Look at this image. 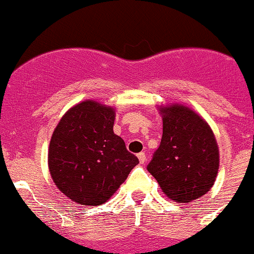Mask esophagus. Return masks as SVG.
Returning <instances> with one entry per match:
<instances>
[{"mask_svg": "<svg viewBox=\"0 0 254 254\" xmlns=\"http://www.w3.org/2000/svg\"><path fill=\"white\" fill-rule=\"evenodd\" d=\"M137 157H138V159H139L140 164H144V162H145V153H144V152L138 153Z\"/></svg>", "mask_w": 254, "mask_h": 254, "instance_id": "obj_1", "label": "esophagus"}]
</instances>
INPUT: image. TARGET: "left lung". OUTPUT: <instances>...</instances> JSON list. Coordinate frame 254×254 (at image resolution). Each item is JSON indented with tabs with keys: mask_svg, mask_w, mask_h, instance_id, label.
I'll use <instances>...</instances> for the list:
<instances>
[{
	"mask_svg": "<svg viewBox=\"0 0 254 254\" xmlns=\"http://www.w3.org/2000/svg\"><path fill=\"white\" fill-rule=\"evenodd\" d=\"M163 135L147 169L177 202L206 194L218 172V147L209 125L189 107H162Z\"/></svg>",
	"mask_w": 254,
	"mask_h": 254,
	"instance_id": "left-lung-1",
	"label": "left lung"
}]
</instances>
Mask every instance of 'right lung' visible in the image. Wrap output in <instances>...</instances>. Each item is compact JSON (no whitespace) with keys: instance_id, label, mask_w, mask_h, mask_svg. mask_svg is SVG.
I'll list each match as a JSON object with an SVG mask.
<instances>
[{"instance_id":"obj_1","label":"right lung","mask_w":254,"mask_h":254,"mask_svg":"<svg viewBox=\"0 0 254 254\" xmlns=\"http://www.w3.org/2000/svg\"><path fill=\"white\" fill-rule=\"evenodd\" d=\"M115 110L86 100L69 110L53 132L49 172L58 189L85 206L106 202L139 163L114 133Z\"/></svg>"}]
</instances>
